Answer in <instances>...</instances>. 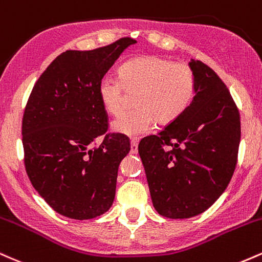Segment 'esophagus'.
Returning a JSON list of instances; mask_svg holds the SVG:
<instances>
[{"label":"esophagus","mask_w":262,"mask_h":262,"mask_svg":"<svg viewBox=\"0 0 262 262\" xmlns=\"http://www.w3.org/2000/svg\"><path fill=\"white\" fill-rule=\"evenodd\" d=\"M130 152L132 154H137L138 152V139L130 140Z\"/></svg>","instance_id":"obj_1"}]
</instances>
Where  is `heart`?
I'll use <instances>...</instances> for the list:
<instances>
[{"mask_svg": "<svg viewBox=\"0 0 262 262\" xmlns=\"http://www.w3.org/2000/svg\"><path fill=\"white\" fill-rule=\"evenodd\" d=\"M127 92L137 95V110L112 123L117 133L138 137L150 132L154 122L169 125L185 113L196 92V77L187 64L159 56H139L119 69V79L103 77L98 83L102 107L119 116L125 107Z\"/></svg>", "mask_w": 262, "mask_h": 262, "instance_id": "1", "label": "heart"}]
</instances>
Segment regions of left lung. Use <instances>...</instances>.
Returning <instances> with one entry per match:
<instances>
[{
    "label": "left lung",
    "instance_id": "8db88e82",
    "mask_svg": "<svg viewBox=\"0 0 262 262\" xmlns=\"http://www.w3.org/2000/svg\"><path fill=\"white\" fill-rule=\"evenodd\" d=\"M189 68L196 77L191 104L138 148L152 204L171 219L201 214L221 197L235 170L242 133L239 110L221 77L200 60Z\"/></svg>",
    "mask_w": 262,
    "mask_h": 262
}]
</instances>
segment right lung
Instances as JSON below:
<instances>
[{"label": "right lung", "instance_id": "obj_1", "mask_svg": "<svg viewBox=\"0 0 262 262\" xmlns=\"http://www.w3.org/2000/svg\"><path fill=\"white\" fill-rule=\"evenodd\" d=\"M135 43L127 37L93 50H66L29 95L22 119L27 175L45 202L64 217L92 219L112 206L118 166L130 143L117 133L106 134L108 114L98 83Z\"/></svg>", "mask_w": 262, "mask_h": 262}]
</instances>
